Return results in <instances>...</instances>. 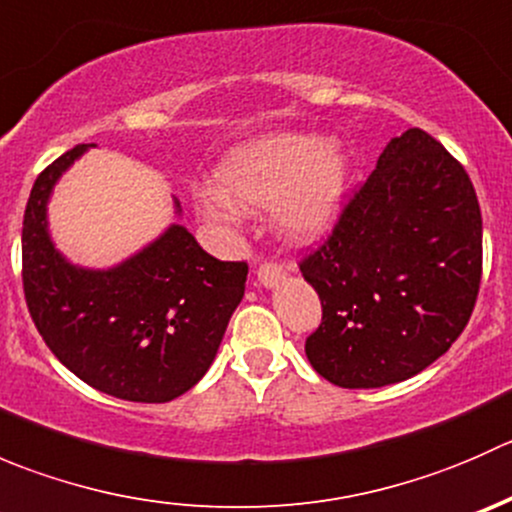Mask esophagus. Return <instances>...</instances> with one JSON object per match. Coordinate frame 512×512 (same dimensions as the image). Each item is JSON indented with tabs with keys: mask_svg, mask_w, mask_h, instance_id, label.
I'll use <instances>...</instances> for the list:
<instances>
[{
	"mask_svg": "<svg viewBox=\"0 0 512 512\" xmlns=\"http://www.w3.org/2000/svg\"><path fill=\"white\" fill-rule=\"evenodd\" d=\"M287 277V267L277 265V262H260V267H257V280L262 282L265 287H275L277 282H282Z\"/></svg>",
	"mask_w": 512,
	"mask_h": 512,
	"instance_id": "34e87169",
	"label": "esophagus"
}]
</instances>
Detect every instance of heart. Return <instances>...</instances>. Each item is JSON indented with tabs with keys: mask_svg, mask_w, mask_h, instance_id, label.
I'll return each mask as SVG.
<instances>
[{
	"mask_svg": "<svg viewBox=\"0 0 512 512\" xmlns=\"http://www.w3.org/2000/svg\"><path fill=\"white\" fill-rule=\"evenodd\" d=\"M225 198L203 200V215L227 223L237 208H272L289 232L314 237L342 210L347 193V158L334 141L309 136L260 138L237 148L215 173Z\"/></svg>",
	"mask_w": 512,
	"mask_h": 512,
	"instance_id": "1",
	"label": "heart"
}]
</instances>
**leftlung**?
Instances as JSON below:
<instances>
[{
    "label": "left lung",
    "instance_id": "8db88e82",
    "mask_svg": "<svg viewBox=\"0 0 512 512\" xmlns=\"http://www.w3.org/2000/svg\"><path fill=\"white\" fill-rule=\"evenodd\" d=\"M322 322L304 352L342 389L416 376L461 337L483 272V220L471 178L421 128L391 138L376 170L302 257Z\"/></svg>",
    "mask_w": 512,
    "mask_h": 512
}]
</instances>
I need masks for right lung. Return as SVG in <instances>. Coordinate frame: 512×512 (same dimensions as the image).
<instances>
[{
  "label": "right lung",
  "instance_id": "add662e5",
  "mask_svg": "<svg viewBox=\"0 0 512 512\" xmlns=\"http://www.w3.org/2000/svg\"><path fill=\"white\" fill-rule=\"evenodd\" d=\"M86 148L46 165L29 195L24 299L46 347L81 381L123 401L163 404L193 389L213 364L245 294L247 262L208 255L183 225L111 270L66 262L46 230V203Z\"/></svg>",
  "mask_w": 512,
  "mask_h": 512
}]
</instances>
